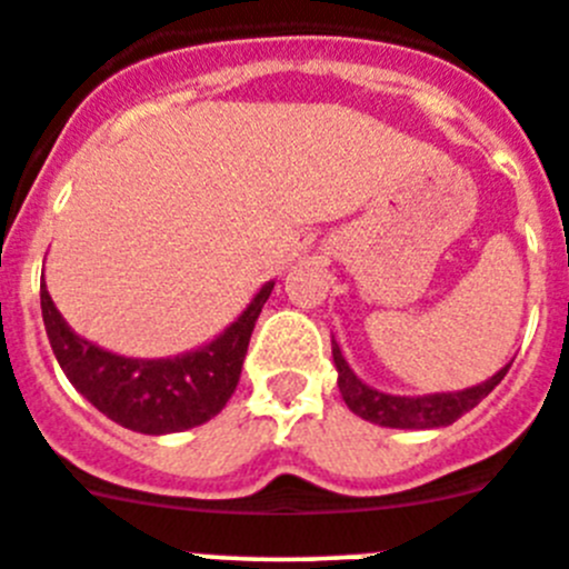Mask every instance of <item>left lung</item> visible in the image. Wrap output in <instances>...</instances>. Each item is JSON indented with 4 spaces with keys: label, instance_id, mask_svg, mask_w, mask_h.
<instances>
[{
    "label": "left lung",
    "instance_id": "1",
    "mask_svg": "<svg viewBox=\"0 0 569 569\" xmlns=\"http://www.w3.org/2000/svg\"><path fill=\"white\" fill-rule=\"evenodd\" d=\"M332 357L335 369H338L340 397L349 405L351 413L371 421V425L397 427V430H436V427L452 425V421L461 419L463 413H469L475 405L483 402V399L500 386V380L508 375V369H511V362H508V366H502L495 377H489V380L478 382V386L472 388H463V391L399 397V393H386L366 386V382L349 369V362H346L343 351H340V346L335 343V340Z\"/></svg>",
    "mask_w": 569,
    "mask_h": 569
}]
</instances>
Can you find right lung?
I'll list each match as a JSON object with an SVG mask.
<instances>
[{
  "label": "right lung",
  "instance_id": "right-lung-1",
  "mask_svg": "<svg viewBox=\"0 0 569 569\" xmlns=\"http://www.w3.org/2000/svg\"><path fill=\"white\" fill-rule=\"evenodd\" d=\"M276 281H264L251 305L209 343L176 357H126L80 338L41 284V316L67 380L117 425L167 436L214 419L240 382L253 323Z\"/></svg>",
  "mask_w": 569,
  "mask_h": 569
}]
</instances>
